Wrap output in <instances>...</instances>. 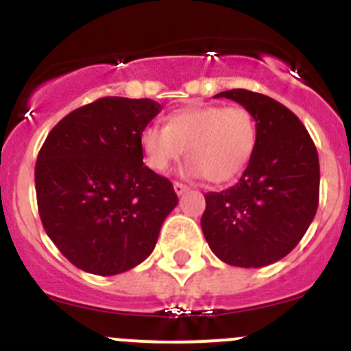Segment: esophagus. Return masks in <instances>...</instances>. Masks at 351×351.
Returning <instances> with one entry per match:
<instances>
[{
    "instance_id": "obj_1",
    "label": "esophagus",
    "mask_w": 351,
    "mask_h": 351,
    "mask_svg": "<svg viewBox=\"0 0 351 351\" xmlns=\"http://www.w3.org/2000/svg\"><path fill=\"white\" fill-rule=\"evenodd\" d=\"M173 191H176L178 195H182L188 191V186L182 184V182H173Z\"/></svg>"
}]
</instances>
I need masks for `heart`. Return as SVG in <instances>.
Instances as JSON below:
<instances>
[{"label": "heart", "instance_id": "obj_1", "mask_svg": "<svg viewBox=\"0 0 351 351\" xmlns=\"http://www.w3.org/2000/svg\"><path fill=\"white\" fill-rule=\"evenodd\" d=\"M141 142L147 165L156 172H165L186 149L188 176L226 182L250 163L256 125L250 110L241 105H191L170 114L167 126H147Z\"/></svg>", "mask_w": 351, "mask_h": 351}]
</instances>
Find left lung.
Segmentation results:
<instances>
[{"instance_id": "left-lung-1", "label": "left lung", "mask_w": 351, "mask_h": 351, "mask_svg": "<svg viewBox=\"0 0 351 351\" xmlns=\"http://www.w3.org/2000/svg\"><path fill=\"white\" fill-rule=\"evenodd\" d=\"M247 108L256 125L253 156L237 184L206 193L200 225L213 253L235 267H265L299 244L318 209L320 163L290 108L260 93L216 95Z\"/></svg>"}]
</instances>
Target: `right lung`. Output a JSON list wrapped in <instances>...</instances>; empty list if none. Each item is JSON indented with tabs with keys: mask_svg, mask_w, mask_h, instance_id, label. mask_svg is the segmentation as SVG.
<instances>
[{
	"mask_svg": "<svg viewBox=\"0 0 351 351\" xmlns=\"http://www.w3.org/2000/svg\"><path fill=\"white\" fill-rule=\"evenodd\" d=\"M161 105L105 96L51 130L35 167L42 225L75 267L126 272L156 246L178 206L172 182L144 165L142 132Z\"/></svg>",
	"mask_w": 351,
	"mask_h": 351,
	"instance_id": "add662e5",
	"label": "right lung"
}]
</instances>
